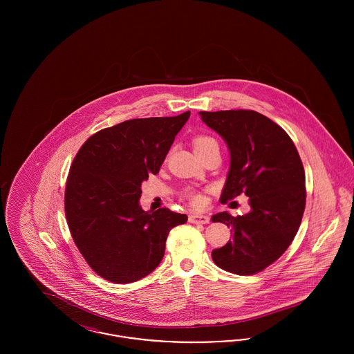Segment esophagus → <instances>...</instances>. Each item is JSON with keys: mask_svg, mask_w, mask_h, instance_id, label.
<instances>
[{"mask_svg": "<svg viewBox=\"0 0 354 354\" xmlns=\"http://www.w3.org/2000/svg\"><path fill=\"white\" fill-rule=\"evenodd\" d=\"M189 223H192V224H208L211 219L208 218V216H205V215H198V214H194V215H191L189 216Z\"/></svg>", "mask_w": 354, "mask_h": 354, "instance_id": "obj_1", "label": "esophagus"}]
</instances>
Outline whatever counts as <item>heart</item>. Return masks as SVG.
<instances>
[{
	"mask_svg": "<svg viewBox=\"0 0 354 354\" xmlns=\"http://www.w3.org/2000/svg\"><path fill=\"white\" fill-rule=\"evenodd\" d=\"M209 143H216V142H215L212 138H209V136H198V138H195V140H194V149H195V150L202 149V147L209 145ZM189 199H191V202L194 203L195 205H201L203 203L202 196L198 195V194H189Z\"/></svg>",
	"mask_w": 354,
	"mask_h": 354,
	"instance_id": "b5f03b06",
	"label": "heart"
}]
</instances>
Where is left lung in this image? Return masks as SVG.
Listing matches in <instances>:
<instances>
[{
  "mask_svg": "<svg viewBox=\"0 0 354 354\" xmlns=\"http://www.w3.org/2000/svg\"><path fill=\"white\" fill-rule=\"evenodd\" d=\"M203 122L227 143L230 169L220 202L240 194L251 211H227L212 221L232 227L234 237L212 251L214 263L236 274H253L276 261L299 231L305 209V172L292 139L273 120L252 110L201 111Z\"/></svg>",
  "mask_w": 354,
  "mask_h": 354,
  "instance_id": "8db88e82",
  "label": "left lung"
}]
</instances>
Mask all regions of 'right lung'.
<instances>
[{"mask_svg": "<svg viewBox=\"0 0 354 354\" xmlns=\"http://www.w3.org/2000/svg\"><path fill=\"white\" fill-rule=\"evenodd\" d=\"M189 114L124 120L91 135L74 158L65 191L68 228L91 270L111 283L150 274L169 231L187 221L169 208L143 211L139 199Z\"/></svg>", "mask_w": 354, "mask_h": 354, "instance_id": "1", "label": "right lung"}]
</instances>
